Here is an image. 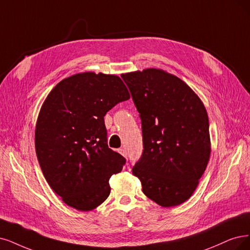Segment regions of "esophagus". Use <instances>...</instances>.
<instances>
[{
  "label": "esophagus",
  "instance_id": "obj_1",
  "mask_svg": "<svg viewBox=\"0 0 250 250\" xmlns=\"http://www.w3.org/2000/svg\"><path fill=\"white\" fill-rule=\"evenodd\" d=\"M118 152L122 154L123 156H125V158H126V152H125V149H118Z\"/></svg>",
  "mask_w": 250,
  "mask_h": 250
}]
</instances>
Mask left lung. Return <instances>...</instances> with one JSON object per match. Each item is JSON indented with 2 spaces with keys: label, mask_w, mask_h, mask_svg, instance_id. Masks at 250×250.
<instances>
[{
  "label": "left lung",
  "mask_w": 250,
  "mask_h": 250,
  "mask_svg": "<svg viewBox=\"0 0 250 250\" xmlns=\"http://www.w3.org/2000/svg\"><path fill=\"white\" fill-rule=\"evenodd\" d=\"M122 77L142 123L144 149L133 174L147 198L162 207L178 206L191 197L209 162L206 108L186 82L162 69Z\"/></svg>",
  "instance_id": "left-lung-1"
}]
</instances>
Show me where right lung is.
Segmentation results:
<instances>
[{"label":"right lung","mask_w":250,"mask_h":250,"mask_svg":"<svg viewBox=\"0 0 250 250\" xmlns=\"http://www.w3.org/2000/svg\"><path fill=\"white\" fill-rule=\"evenodd\" d=\"M128 99L120 77L95 72L62 79L46 97L36 124V153L64 204L91 211L109 197V179L125 159L108 147L104 116Z\"/></svg>","instance_id":"1"}]
</instances>
